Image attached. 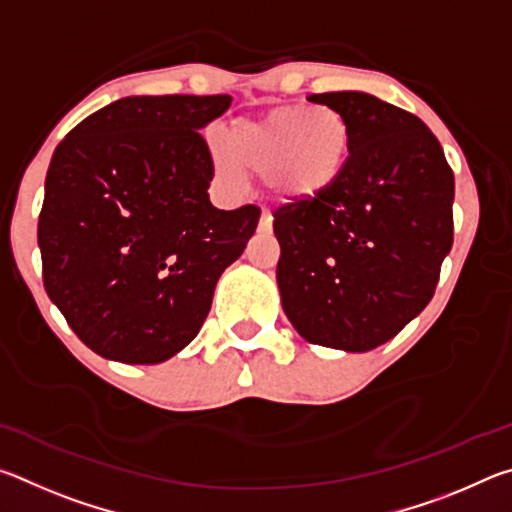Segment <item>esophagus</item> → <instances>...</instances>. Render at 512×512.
<instances>
[{"label": "esophagus", "mask_w": 512, "mask_h": 512, "mask_svg": "<svg viewBox=\"0 0 512 512\" xmlns=\"http://www.w3.org/2000/svg\"><path fill=\"white\" fill-rule=\"evenodd\" d=\"M273 230V216L271 212H262V219H259V232H271Z\"/></svg>", "instance_id": "esophagus-1"}]
</instances>
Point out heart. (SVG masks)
I'll use <instances>...</instances> for the list:
<instances>
[{"label": "heart", "instance_id": "obj_1", "mask_svg": "<svg viewBox=\"0 0 512 512\" xmlns=\"http://www.w3.org/2000/svg\"><path fill=\"white\" fill-rule=\"evenodd\" d=\"M350 153V126L334 108L284 106L230 126L228 144L212 149L214 169L230 185L246 183V169L268 173L282 198L307 201L339 176Z\"/></svg>", "mask_w": 512, "mask_h": 512}]
</instances>
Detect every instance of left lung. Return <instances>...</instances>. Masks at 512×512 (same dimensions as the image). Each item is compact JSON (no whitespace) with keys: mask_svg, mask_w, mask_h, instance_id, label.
Masks as SVG:
<instances>
[{"mask_svg":"<svg viewBox=\"0 0 512 512\" xmlns=\"http://www.w3.org/2000/svg\"><path fill=\"white\" fill-rule=\"evenodd\" d=\"M309 101L345 117L350 155L323 192L275 210L277 287L302 339L368 352L433 298L454 241V173L411 112L366 92Z\"/></svg>","mask_w":512,"mask_h":512,"instance_id":"8db88e82","label":"left lung"}]
</instances>
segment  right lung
I'll use <instances>...</instances> for the list:
<instances>
[{
  "instance_id": "obj_1",
  "label": "right lung",
  "mask_w": 512,
  "mask_h": 512,
  "mask_svg": "<svg viewBox=\"0 0 512 512\" xmlns=\"http://www.w3.org/2000/svg\"><path fill=\"white\" fill-rule=\"evenodd\" d=\"M232 97H126L56 146L38 221L42 282L74 334L121 363H162L194 341L259 207L216 210L201 128Z\"/></svg>"
}]
</instances>
